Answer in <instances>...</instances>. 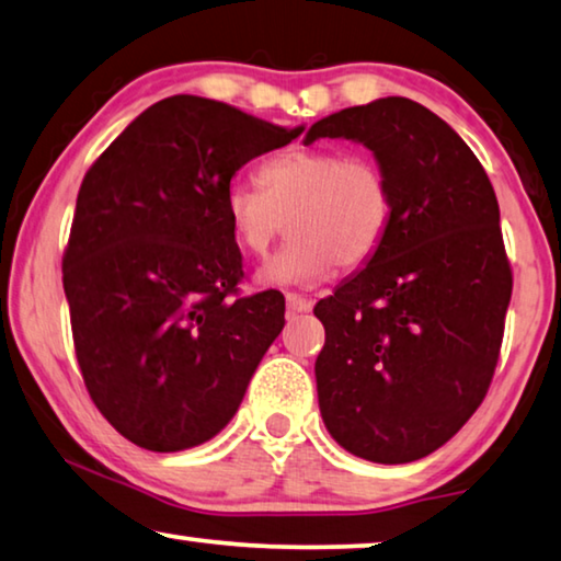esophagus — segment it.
Returning a JSON list of instances; mask_svg holds the SVG:
<instances>
[{"mask_svg": "<svg viewBox=\"0 0 561 561\" xmlns=\"http://www.w3.org/2000/svg\"><path fill=\"white\" fill-rule=\"evenodd\" d=\"M286 306H288L290 313H306V311H311L313 304L308 298L298 296V294H286Z\"/></svg>", "mask_w": 561, "mask_h": 561, "instance_id": "34e87169", "label": "esophagus"}]
</instances>
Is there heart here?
<instances>
[{
  "label": "heart",
  "instance_id": "b5f03b06",
  "mask_svg": "<svg viewBox=\"0 0 561 561\" xmlns=\"http://www.w3.org/2000/svg\"><path fill=\"white\" fill-rule=\"evenodd\" d=\"M257 186L230 184L225 217L248 255L263 257L288 220L290 240L255 280L308 286L377 253L392 220V186L375 159L323 149L278 153L257 169Z\"/></svg>",
  "mask_w": 561,
  "mask_h": 561
}]
</instances>
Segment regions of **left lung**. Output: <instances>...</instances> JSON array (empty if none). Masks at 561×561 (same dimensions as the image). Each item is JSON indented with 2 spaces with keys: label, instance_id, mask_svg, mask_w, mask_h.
Listing matches in <instances>:
<instances>
[{
  "label": "left lung",
  "instance_id": "obj_1",
  "mask_svg": "<svg viewBox=\"0 0 561 561\" xmlns=\"http://www.w3.org/2000/svg\"><path fill=\"white\" fill-rule=\"evenodd\" d=\"M316 139L364 144L392 186L377 253L313 308L323 425L356 458L420 460L466 425L496 369L511 300L496 192L468 144L400 95L316 121Z\"/></svg>",
  "mask_w": 561,
  "mask_h": 561
}]
</instances>
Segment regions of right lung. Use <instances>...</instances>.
Here are the masks:
<instances>
[{
    "label": "right lung",
    "mask_w": 561,
    "mask_h": 561,
    "mask_svg": "<svg viewBox=\"0 0 561 561\" xmlns=\"http://www.w3.org/2000/svg\"><path fill=\"white\" fill-rule=\"evenodd\" d=\"M304 128L199 95L153 103L80 184L62 288L95 408L153 453L207 443L234 417L286 304L238 298L225 192Z\"/></svg>",
    "instance_id": "add662e5"
}]
</instances>
